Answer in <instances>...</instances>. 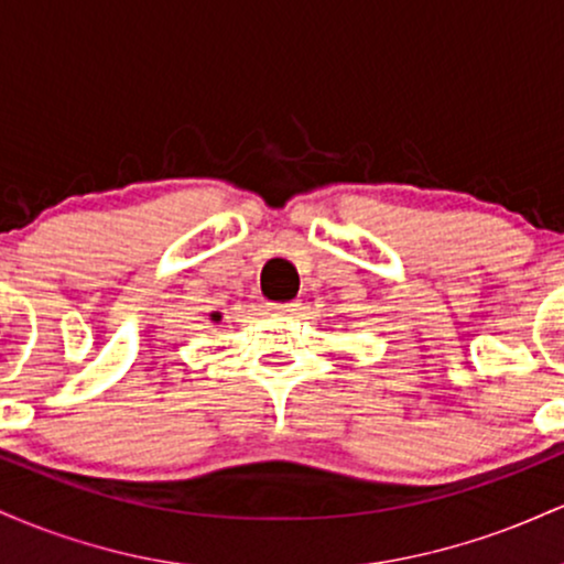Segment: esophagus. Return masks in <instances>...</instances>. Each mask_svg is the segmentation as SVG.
<instances>
[{
  "label": "esophagus",
  "instance_id": "obj_1",
  "mask_svg": "<svg viewBox=\"0 0 564 564\" xmlns=\"http://www.w3.org/2000/svg\"><path fill=\"white\" fill-rule=\"evenodd\" d=\"M270 313L273 315H296V310H300V302H281V304H270Z\"/></svg>",
  "mask_w": 564,
  "mask_h": 564
}]
</instances>
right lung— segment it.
I'll return each mask as SVG.
<instances>
[{
	"label": "right lung",
	"instance_id": "1",
	"mask_svg": "<svg viewBox=\"0 0 564 564\" xmlns=\"http://www.w3.org/2000/svg\"><path fill=\"white\" fill-rule=\"evenodd\" d=\"M209 318H212V321H215V323H219V321H223V315H219V313H212V315H209Z\"/></svg>",
	"mask_w": 564,
	"mask_h": 564
}]
</instances>
